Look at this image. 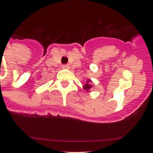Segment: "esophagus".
<instances>
[{
  "instance_id": "obj_1",
  "label": "esophagus",
  "mask_w": 153,
  "mask_h": 153,
  "mask_svg": "<svg viewBox=\"0 0 153 153\" xmlns=\"http://www.w3.org/2000/svg\"><path fill=\"white\" fill-rule=\"evenodd\" d=\"M62 68L64 69V70H69V69H70V66H69L68 64L63 65V67H62Z\"/></svg>"
}]
</instances>
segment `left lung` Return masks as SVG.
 I'll return each mask as SVG.
<instances>
[{
  "instance_id": "8db88e82",
  "label": "left lung",
  "mask_w": 153,
  "mask_h": 153,
  "mask_svg": "<svg viewBox=\"0 0 153 153\" xmlns=\"http://www.w3.org/2000/svg\"><path fill=\"white\" fill-rule=\"evenodd\" d=\"M92 83H93V82H92L91 79H88L87 80H86V83H85L84 86H83V90H84L86 92H87V93L91 92L92 88L93 87V85L92 84Z\"/></svg>"
}]
</instances>
